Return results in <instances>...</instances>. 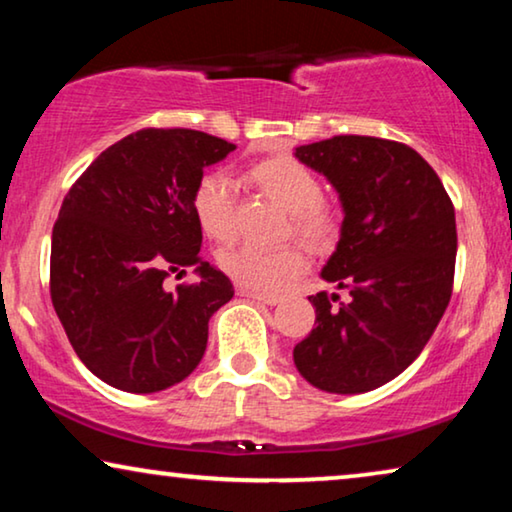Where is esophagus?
Wrapping results in <instances>:
<instances>
[{"mask_svg": "<svg viewBox=\"0 0 512 512\" xmlns=\"http://www.w3.org/2000/svg\"><path fill=\"white\" fill-rule=\"evenodd\" d=\"M240 296L256 300V303H263V305H277L279 300H282L279 296H272V293H256V291H247V289H240Z\"/></svg>", "mask_w": 512, "mask_h": 512, "instance_id": "obj_1", "label": "esophagus"}]
</instances>
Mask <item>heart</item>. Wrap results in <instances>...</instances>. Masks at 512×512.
Wrapping results in <instances>:
<instances>
[{
  "mask_svg": "<svg viewBox=\"0 0 512 512\" xmlns=\"http://www.w3.org/2000/svg\"><path fill=\"white\" fill-rule=\"evenodd\" d=\"M249 177L265 195L289 209V233L296 230V235L317 249L331 247L340 233V216L333 205L319 198V181L300 160L291 156L263 158L251 167ZM191 207L207 237L216 242L233 240L237 233V205L235 184L230 177L221 172L202 174L195 181ZM219 265L242 289L279 293L307 270V254L300 244L275 249L235 244L221 251Z\"/></svg>",
  "mask_w": 512,
  "mask_h": 512,
  "instance_id": "1",
  "label": "heart"
}]
</instances>
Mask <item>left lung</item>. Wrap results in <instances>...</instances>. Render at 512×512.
Wrapping results in <instances>:
<instances>
[{
  "mask_svg": "<svg viewBox=\"0 0 512 512\" xmlns=\"http://www.w3.org/2000/svg\"><path fill=\"white\" fill-rule=\"evenodd\" d=\"M342 202L340 242L321 270L349 293L310 296L317 319L293 347L312 387L363 394L422 354L452 296L457 221L443 181L415 149L380 137L338 135L296 149Z\"/></svg>",
  "mask_w": 512,
  "mask_h": 512,
  "instance_id": "left-lung-1",
  "label": "left lung"
}]
</instances>
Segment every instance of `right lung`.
I'll return each mask as SVG.
<instances>
[{
    "instance_id": "add662e5",
    "label": "right lung",
    "mask_w": 512,
    "mask_h": 512,
    "mask_svg": "<svg viewBox=\"0 0 512 512\" xmlns=\"http://www.w3.org/2000/svg\"><path fill=\"white\" fill-rule=\"evenodd\" d=\"M235 144L186 128H144L111 144L62 200L51 240V300L90 373L130 394L186 380L209 317L233 284L200 256L191 195ZM195 267L199 282L164 286Z\"/></svg>"
}]
</instances>
